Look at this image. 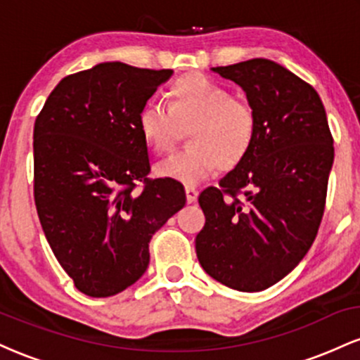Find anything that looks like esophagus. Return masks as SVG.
I'll return each instance as SVG.
<instances>
[{
	"label": "esophagus",
	"mask_w": 360,
	"mask_h": 360,
	"mask_svg": "<svg viewBox=\"0 0 360 360\" xmlns=\"http://www.w3.org/2000/svg\"><path fill=\"white\" fill-rule=\"evenodd\" d=\"M184 191H186V201L188 203H193V201H196L198 198V189L194 188V186H184Z\"/></svg>",
	"instance_id": "34e87169"
}]
</instances>
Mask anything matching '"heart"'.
Returning <instances> with one entry per match:
<instances>
[{"label": "heart", "instance_id": "1", "mask_svg": "<svg viewBox=\"0 0 360 360\" xmlns=\"http://www.w3.org/2000/svg\"><path fill=\"white\" fill-rule=\"evenodd\" d=\"M166 106L147 103L139 111L137 127L147 147L167 154L188 130L189 147L155 167L159 176L196 184L217 167H237L257 137V111L250 101L205 74H184L169 84Z\"/></svg>", "mask_w": 360, "mask_h": 360}]
</instances>
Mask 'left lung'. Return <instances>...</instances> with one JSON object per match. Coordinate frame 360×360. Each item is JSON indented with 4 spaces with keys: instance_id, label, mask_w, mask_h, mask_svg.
Wrapping results in <instances>:
<instances>
[{
    "instance_id": "8db88e82",
    "label": "left lung",
    "mask_w": 360,
    "mask_h": 360,
    "mask_svg": "<svg viewBox=\"0 0 360 360\" xmlns=\"http://www.w3.org/2000/svg\"><path fill=\"white\" fill-rule=\"evenodd\" d=\"M242 86L257 111L249 155L201 191V267L237 291H262L289 274L315 240L325 212L333 137L320 96L267 59L213 68Z\"/></svg>"
}]
</instances>
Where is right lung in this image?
<instances>
[{"label": "right lung", "instance_id": "add662e5", "mask_svg": "<svg viewBox=\"0 0 360 360\" xmlns=\"http://www.w3.org/2000/svg\"><path fill=\"white\" fill-rule=\"evenodd\" d=\"M171 69L103 62L53 88L34 127V198L49 245L74 286L108 298L139 281L148 242L186 203L150 179L139 111Z\"/></svg>", "mask_w": 360, "mask_h": 360}]
</instances>
